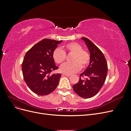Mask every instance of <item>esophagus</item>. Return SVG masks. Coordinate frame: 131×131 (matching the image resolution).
Segmentation results:
<instances>
[{
    "label": "esophagus",
    "mask_w": 131,
    "mask_h": 131,
    "mask_svg": "<svg viewBox=\"0 0 131 131\" xmlns=\"http://www.w3.org/2000/svg\"><path fill=\"white\" fill-rule=\"evenodd\" d=\"M63 75H65V76H67V77L71 76L70 74H63Z\"/></svg>",
    "instance_id": "1"
}]
</instances>
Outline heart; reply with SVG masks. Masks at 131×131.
Returning a JSON list of instances; mask_svg holds the SVG:
<instances>
[{
	"mask_svg": "<svg viewBox=\"0 0 131 131\" xmlns=\"http://www.w3.org/2000/svg\"><path fill=\"white\" fill-rule=\"evenodd\" d=\"M65 51L57 47L52 53V57L57 64H62L66 59V53L73 54L71 58L72 63H66L61 67V71L64 74H72L80 70L88 65L90 59V54L88 51L83 50L82 46L78 42H73L64 46Z\"/></svg>",
	"mask_w": 131,
	"mask_h": 131,
	"instance_id": "b5f03b06",
	"label": "heart"
}]
</instances>
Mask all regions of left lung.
Masks as SVG:
<instances>
[{
    "instance_id": "left-lung-1",
    "label": "left lung",
    "mask_w": 131,
    "mask_h": 131,
    "mask_svg": "<svg viewBox=\"0 0 131 131\" xmlns=\"http://www.w3.org/2000/svg\"><path fill=\"white\" fill-rule=\"evenodd\" d=\"M81 39L88 46L90 61L88 68L80 74L79 82L73 86V89L80 97L90 98L96 95L103 86L108 73V64L103 53L97 46L88 38Z\"/></svg>"
}]
</instances>
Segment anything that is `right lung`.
Segmentation results:
<instances>
[{
  "instance_id": "1",
  "label": "right lung",
  "mask_w": 131,
  "mask_h": 131,
  "mask_svg": "<svg viewBox=\"0 0 131 131\" xmlns=\"http://www.w3.org/2000/svg\"><path fill=\"white\" fill-rule=\"evenodd\" d=\"M62 41L44 39L26 53L22 64L23 76L27 86L35 94L45 96L56 89L61 74H51L58 69L52 53Z\"/></svg>"
}]
</instances>
